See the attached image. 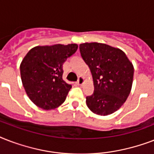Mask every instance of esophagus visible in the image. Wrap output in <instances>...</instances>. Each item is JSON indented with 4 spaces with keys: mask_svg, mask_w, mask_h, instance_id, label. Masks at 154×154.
Listing matches in <instances>:
<instances>
[{
    "mask_svg": "<svg viewBox=\"0 0 154 154\" xmlns=\"http://www.w3.org/2000/svg\"><path fill=\"white\" fill-rule=\"evenodd\" d=\"M85 82V78L83 77H80L79 79H78V81H77V84L78 85H82L83 83Z\"/></svg>",
    "mask_w": 154,
    "mask_h": 154,
    "instance_id": "34e87169",
    "label": "esophagus"
}]
</instances>
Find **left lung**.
I'll return each mask as SVG.
<instances>
[{
	"label": "left lung",
	"instance_id": "8db88e82",
	"mask_svg": "<svg viewBox=\"0 0 154 154\" xmlns=\"http://www.w3.org/2000/svg\"><path fill=\"white\" fill-rule=\"evenodd\" d=\"M80 52L94 79V93L86 97L87 106L95 114H112L130 94L134 65L122 49L103 43L81 44Z\"/></svg>",
	"mask_w": 154,
	"mask_h": 154
}]
</instances>
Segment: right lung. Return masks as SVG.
Instances as JSON below:
<instances>
[{"label":"right lung","instance_id":"right-lung-1","mask_svg":"<svg viewBox=\"0 0 154 154\" xmlns=\"http://www.w3.org/2000/svg\"><path fill=\"white\" fill-rule=\"evenodd\" d=\"M77 44L33 47L20 65V78L33 104L54 109L65 101L72 85L63 80V63L77 51Z\"/></svg>","mask_w":154,"mask_h":154}]
</instances>
